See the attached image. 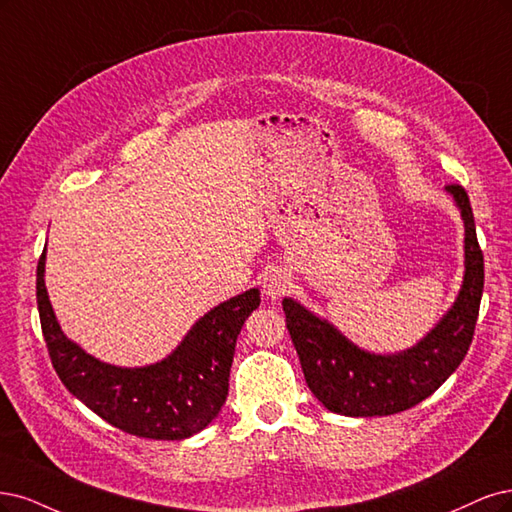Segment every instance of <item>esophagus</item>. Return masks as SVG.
I'll list each match as a JSON object with an SVG mask.
<instances>
[{
  "label": "esophagus",
  "mask_w": 512,
  "mask_h": 512,
  "mask_svg": "<svg viewBox=\"0 0 512 512\" xmlns=\"http://www.w3.org/2000/svg\"><path fill=\"white\" fill-rule=\"evenodd\" d=\"M289 287H291V278L285 270L276 268V270H270V272L263 274L261 289H263V293L268 295V298L278 300L280 295H285L289 291Z\"/></svg>",
  "instance_id": "1"
}]
</instances>
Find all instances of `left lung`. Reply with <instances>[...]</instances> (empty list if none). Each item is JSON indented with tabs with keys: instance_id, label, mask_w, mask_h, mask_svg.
Returning a JSON list of instances; mask_svg holds the SVG:
<instances>
[{
	"instance_id": "8db88e82",
	"label": "left lung",
	"mask_w": 512,
	"mask_h": 512,
	"mask_svg": "<svg viewBox=\"0 0 512 512\" xmlns=\"http://www.w3.org/2000/svg\"><path fill=\"white\" fill-rule=\"evenodd\" d=\"M444 189L453 195L464 219V283L447 315L415 346L395 355L368 353L300 302L283 300L287 329L308 389L327 410L344 417L395 415L430 398L464 361L481 306L485 263L466 189L461 185Z\"/></svg>"
}]
</instances>
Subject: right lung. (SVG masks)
Segmentation results:
<instances>
[{
    "label": "right lung",
    "instance_id": "right-lung-1",
    "mask_svg": "<svg viewBox=\"0 0 512 512\" xmlns=\"http://www.w3.org/2000/svg\"><path fill=\"white\" fill-rule=\"evenodd\" d=\"M46 249L38 261V310L48 355L72 395L119 430L153 440H183L219 415L229 391L236 340L259 306V289L214 306L176 351L153 366L119 368L85 353L61 332L44 285Z\"/></svg>",
    "mask_w": 512,
    "mask_h": 512
}]
</instances>
